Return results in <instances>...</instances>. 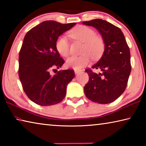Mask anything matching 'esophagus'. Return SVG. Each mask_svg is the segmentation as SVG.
<instances>
[{"instance_id": "34e87169", "label": "esophagus", "mask_w": 146, "mask_h": 146, "mask_svg": "<svg viewBox=\"0 0 146 146\" xmlns=\"http://www.w3.org/2000/svg\"><path fill=\"white\" fill-rule=\"evenodd\" d=\"M82 72V70H75V73L76 74H78L79 73Z\"/></svg>"}]
</instances>
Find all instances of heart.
Returning <instances> with one entry per match:
<instances>
[{"label":"heart","mask_w":146,"mask_h":146,"mask_svg":"<svg viewBox=\"0 0 146 146\" xmlns=\"http://www.w3.org/2000/svg\"><path fill=\"white\" fill-rule=\"evenodd\" d=\"M70 35L73 38L84 42V45L81 52L82 55L69 58L66 61L68 67L80 70L90 63L91 57L97 60L102 55L105 50V41L102 36L96 35L93 29L86 26H78L70 31ZM55 46L61 55L67 57L70 55V42L66 36H59L56 41Z\"/></svg>","instance_id":"b5f03b06"}]
</instances>
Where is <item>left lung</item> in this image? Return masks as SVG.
<instances>
[{"mask_svg": "<svg viewBox=\"0 0 146 146\" xmlns=\"http://www.w3.org/2000/svg\"><path fill=\"white\" fill-rule=\"evenodd\" d=\"M82 23L97 29L106 44L102 56L92 66L102 73H95L91 68L85 70L89 75L85 95L94 102L110 104L122 95L127 85L131 70L129 48L122 31L113 24L100 19Z\"/></svg>", "mask_w": 146, "mask_h": 146, "instance_id": "1", "label": "left lung"}]
</instances>
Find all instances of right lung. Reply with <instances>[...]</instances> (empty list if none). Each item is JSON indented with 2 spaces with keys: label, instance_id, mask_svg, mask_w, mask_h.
Masks as SVG:
<instances>
[{
  "label": "right lung",
  "instance_id": "1",
  "mask_svg": "<svg viewBox=\"0 0 146 146\" xmlns=\"http://www.w3.org/2000/svg\"><path fill=\"white\" fill-rule=\"evenodd\" d=\"M75 24L44 21L24 36L19 52V76L26 95L36 104H56L66 97L68 84L75 76L74 70H60L55 75L51 71L65 62L56 49V40Z\"/></svg>",
  "mask_w": 146,
  "mask_h": 146
}]
</instances>
